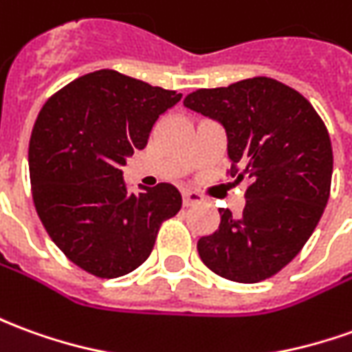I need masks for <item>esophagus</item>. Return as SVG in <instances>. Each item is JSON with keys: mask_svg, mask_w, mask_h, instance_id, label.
Returning <instances> with one entry per match:
<instances>
[{"mask_svg": "<svg viewBox=\"0 0 352 352\" xmlns=\"http://www.w3.org/2000/svg\"><path fill=\"white\" fill-rule=\"evenodd\" d=\"M201 201H204V198H201L198 192H192V190H186V192H183V206H184V208H190V206H198V204H201Z\"/></svg>", "mask_w": 352, "mask_h": 352, "instance_id": "34e87169", "label": "esophagus"}]
</instances>
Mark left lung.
<instances>
[{
	"label": "left lung",
	"instance_id": "obj_1",
	"mask_svg": "<svg viewBox=\"0 0 352 352\" xmlns=\"http://www.w3.org/2000/svg\"><path fill=\"white\" fill-rule=\"evenodd\" d=\"M184 107L227 131L230 177L250 179L240 217L221 208L219 228L198 240L204 265L232 282L274 276L301 252L330 198V135L301 93L272 78L198 89Z\"/></svg>",
	"mask_w": 352,
	"mask_h": 352
}]
</instances>
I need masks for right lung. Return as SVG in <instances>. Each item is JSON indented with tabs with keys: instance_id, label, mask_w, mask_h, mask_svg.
<instances>
[{
	"instance_id": "right-lung-1",
	"label": "right lung",
	"mask_w": 352,
	"mask_h": 352,
	"mask_svg": "<svg viewBox=\"0 0 352 352\" xmlns=\"http://www.w3.org/2000/svg\"><path fill=\"white\" fill-rule=\"evenodd\" d=\"M181 93L97 70L47 99L28 148L32 198L56 248L80 269L118 278L148 259L166 219L183 206L173 184L127 190L125 160L148 142Z\"/></svg>"
}]
</instances>
